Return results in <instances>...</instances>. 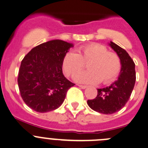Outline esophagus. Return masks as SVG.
I'll return each instance as SVG.
<instances>
[{"label":"esophagus","instance_id":"esophagus-1","mask_svg":"<svg viewBox=\"0 0 148 148\" xmlns=\"http://www.w3.org/2000/svg\"><path fill=\"white\" fill-rule=\"evenodd\" d=\"M78 86L79 87H81L82 89H85L86 87H87V86L86 85H81V84H78Z\"/></svg>","mask_w":148,"mask_h":148}]
</instances>
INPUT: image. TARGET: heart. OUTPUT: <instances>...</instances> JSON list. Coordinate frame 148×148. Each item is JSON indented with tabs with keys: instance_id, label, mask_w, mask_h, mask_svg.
<instances>
[{
	"instance_id": "1",
	"label": "heart",
	"mask_w": 148,
	"mask_h": 148,
	"mask_svg": "<svg viewBox=\"0 0 148 148\" xmlns=\"http://www.w3.org/2000/svg\"><path fill=\"white\" fill-rule=\"evenodd\" d=\"M84 62L88 63L89 70L76 76L74 79L78 82L97 84L101 81L108 84L116 78L121 70L119 56L98 43L79 47L77 53H66L63 58V69L66 75L73 77L84 68Z\"/></svg>"
}]
</instances>
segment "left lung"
Wrapping results in <instances>:
<instances>
[{"label": "left lung", "mask_w": 148, "mask_h": 148, "mask_svg": "<svg viewBox=\"0 0 148 148\" xmlns=\"http://www.w3.org/2000/svg\"><path fill=\"white\" fill-rule=\"evenodd\" d=\"M109 45L121 60L120 74L118 79L110 86L97 89L95 98L87 100V104L92 110L104 114H114L125 106L136 81L135 64L128 53L113 42Z\"/></svg>", "instance_id": "left-lung-1"}]
</instances>
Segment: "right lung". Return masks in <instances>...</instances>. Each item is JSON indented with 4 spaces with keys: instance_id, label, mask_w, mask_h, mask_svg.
<instances>
[{
    "instance_id": "obj_1",
    "label": "right lung",
    "mask_w": 148,
    "mask_h": 148,
    "mask_svg": "<svg viewBox=\"0 0 148 148\" xmlns=\"http://www.w3.org/2000/svg\"><path fill=\"white\" fill-rule=\"evenodd\" d=\"M72 43L53 40L33 48L21 61L18 85L24 103L32 110L46 113L57 109L74 85L64 77L62 61Z\"/></svg>"
}]
</instances>
